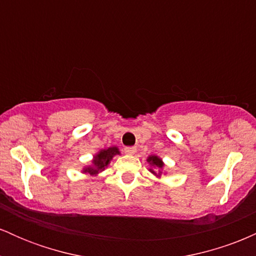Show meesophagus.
<instances>
[{"label": "esophagus", "instance_id": "esophagus-1", "mask_svg": "<svg viewBox=\"0 0 256 256\" xmlns=\"http://www.w3.org/2000/svg\"><path fill=\"white\" fill-rule=\"evenodd\" d=\"M137 149L134 148V146H128V148H125V154L128 155H134L136 154Z\"/></svg>", "mask_w": 256, "mask_h": 256}]
</instances>
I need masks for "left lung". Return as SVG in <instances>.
Instances as JSON below:
<instances>
[{
	"instance_id": "left-lung-1",
	"label": "left lung",
	"mask_w": 256,
	"mask_h": 256,
	"mask_svg": "<svg viewBox=\"0 0 256 256\" xmlns=\"http://www.w3.org/2000/svg\"><path fill=\"white\" fill-rule=\"evenodd\" d=\"M146 162L149 164V172H152V174L155 176L156 178H160L162 176V173L165 172L164 168H165V164H164L162 158L158 155H149L146 158Z\"/></svg>"
}]
</instances>
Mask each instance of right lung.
<instances>
[{
    "mask_svg": "<svg viewBox=\"0 0 256 256\" xmlns=\"http://www.w3.org/2000/svg\"><path fill=\"white\" fill-rule=\"evenodd\" d=\"M116 155H120V150L118 146H110V148L101 149V150H98L95 155H94L90 165L84 166L83 168H82V173L90 176H98V173L104 172V170L110 166V161L113 160V158L116 156Z\"/></svg>",
    "mask_w": 256,
    "mask_h": 256,
    "instance_id": "obj_1",
    "label": "right lung"
}]
</instances>
